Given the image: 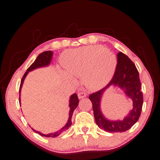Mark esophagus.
<instances>
[{
	"label": "esophagus",
	"mask_w": 160,
	"mask_h": 160,
	"mask_svg": "<svg viewBox=\"0 0 160 160\" xmlns=\"http://www.w3.org/2000/svg\"><path fill=\"white\" fill-rule=\"evenodd\" d=\"M86 97V94L85 92H80L78 93V98L79 99H82Z\"/></svg>",
	"instance_id": "obj_1"
}]
</instances>
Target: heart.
Here are the masks:
<instances>
[{"label":"heart","instance_id":"obj_1","mask_svg":"<svg viewBox=\"0 0 160 160\" xmlns=\"http://www.w3.org/2000/svg\"><path fill=\"white\" fill-rule=\"evenodd\" d=\"M61 64L68 73H62L66 79L74 82L72 76L81 77L86 88L98 90L112 79L117 59L111 49L97 45L67 51L62 55Z\"/></svg>","mask_w":160,"mask_h":160}]
</instances>
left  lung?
I'll return each mask as SVG.
<instances>
[{
	"mask_svg": "<svg viewBox=\"0 0 160 160\" xmlns=\"http://www.w3.org/2000/svg\"><path fill=\"white\" fill-rule=\"evenodd\" d=\"M117 66L112 79L108 85L99 91L89 95L92 102L95 122L99 128L110 133L123 132L128 130L137 122L143 106V93L139 74L134 64L125 54L119 52L117 55ZM118 86L124 91L133 102V108L123 120L111 121L107 119L101 111L102 95L110 86Z\"/></svg>",
	"mask_w": 160,
	"mask_h": 160,
	"instance_id": "obj_1",
	"label": "left lung"
}]
</instances>
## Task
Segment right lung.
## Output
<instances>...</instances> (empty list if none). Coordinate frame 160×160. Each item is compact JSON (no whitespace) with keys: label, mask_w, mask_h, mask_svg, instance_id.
<instances>
[{"label":"right lung","mask_w":160,"mask_h":160,"mask_svg":"<svg viewBox=\"0 0 160 160\" xmlns=\"http://www.w3.org/2000/svg\"><path fill=\"white\" fill-rule=\"evenodd\" d=\"M52 56H53V52H52V51H47V52H42V53H40V55H39L37 57V58L35 59V61H34V62H33L32 64L28 68V70H26V72H25V74H23V76L22 77V81H21V84H20V87H19V104H21V98H20L21 90H22L24 79H25V78L26 77L27 74H28L29 72H31L32 70H35V69H38V68H40L47 67V66H49L50 65L51 61H52ZM79 99H78L77 95L76 94V93H74V94L70 96V102H69L70 113H69L68 120L67 123H66L64 127H62L61 129H59L58 131H57L56 132H53V133H49V134H44L42 133H41V132H40L35 130V129H33L32 128V129L35 132H36V133H39V134H40V135H41V136H43V137H52V138H55V137H58L60 134L62 133V132H64L66 130H68L69 128H70L71 126L72 114H73L75 108L77 107L78 104H79Z\"/></svg>","instance_id":"right-lung-1"}]
</instances>
